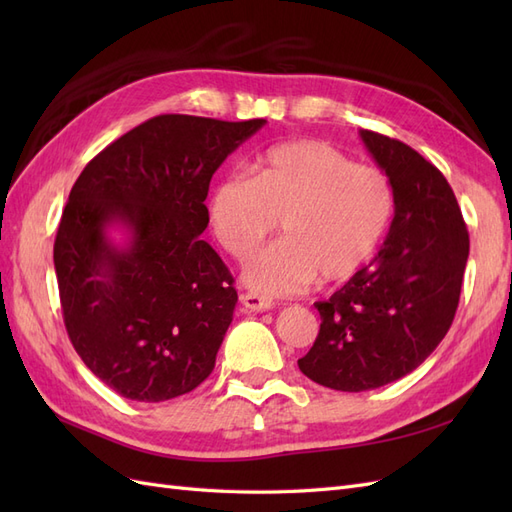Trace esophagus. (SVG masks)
Returning <instances> with one entry per match:
<instances>
[{"label":"esophagus","instance_id":"1","mask_svg":"<svg viewBox=\"0 0 512 512\" xmlns=\"http://www.w3.org/2000/svg\"><path fill=\"white\" fill-rule=\"evenodd\" d=\"M241 303L245 309H250V312H267V309L275 305L269 297H262V294H256V292H243Z\"/></svg>","mask_w":512,"mask_h":512}]
</instances>
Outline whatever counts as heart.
<instances>
[{
  "label": "heart",
  "mask_w": 512,
  "mask_h": 512,
  "mask_svg": "<svg viewBox=\"0 0 512 512\" xmlns=\"http://www.w3.org/2000/svg\"><path fill=\"white\" fill-rule=\"evenodd\" d=\"M382 170L356 164L322 141H292L262 153L256 177L232 173L211 196V224L228 254L245 260L282 220L284 239L247 260L245 284L294 294L352 280L374 258L393 218Z\"/></svg>",
  "instance_id": "1"
}]
</instances>
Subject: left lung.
Instances as JSON below:
<instances>
[{
  "mask_svg": "<svg viewBox=\"0 0 512 512\" xmlns=\"http://www.w3.org/2000/svg\"><path fill=\"white\" fill-rule=\"evenodd\" d=\"M391 181L395 218L378 256L318 301L320 331L299 369L322 386L361 393L404 378L451 329L470 237L453 188L421 153L361 130Z\"/></svg>",
  "mask_w": 512,
  "mask_h": 512,
  "instance_id": "1",
  "label": "left lung"
}]
</instances>
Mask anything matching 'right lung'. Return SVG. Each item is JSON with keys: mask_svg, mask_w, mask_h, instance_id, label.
<instances>
[{"mask_svg": "<svg viewBox=\"0 0 512 512\" xmlns=\"http://www.w3.org/2000/svg\"><path fill=\"white\" fill-rule=\"evenodd\" d=\"M265 119L158 115L102 149L72 185L53 260L64 324L94 374L134 401L194 391L232 322L235 277L198 239L215 170ZM123 223L119 251L105 228Z\"/></svg>", "mask_w": 512, "mask_h": 512, "instance_id": "add662e5", "label": "right lung"}]
</instances>
